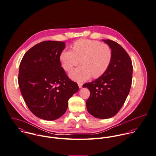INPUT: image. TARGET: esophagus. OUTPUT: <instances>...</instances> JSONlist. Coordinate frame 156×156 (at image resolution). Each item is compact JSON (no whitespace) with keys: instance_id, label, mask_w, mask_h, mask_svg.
<instances>
[{"instance_id":"esophagus-1","label":"esophagus","mask_w":156,"mask_h":156,"mask_svg":"<svg viewBox=\"0 0 156 156\" xmlns=\"http://www.w3.org/2000/svg\"><path fill=\"white\" fill-rule=\"evenodd\" d=\"M78 87H79V88H81V87H83V83H78Z\"/></svg>"}]
</instances>
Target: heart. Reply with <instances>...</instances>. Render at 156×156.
Segmentation results:
<instances>
[{
	"instance_id": "heart-1",
	"label": "heart",
	"mask_w": 156,
	"mask_h": 156,
	"mask_svg": "<svg viewBox=\"0 0 156 156\" xmlns=\"http://www.w3.org/2000/svg\"><path fill=\"white\" fill-rule=\"evenodd\" d=\"M71 50H64L60 54L62 67L69 71L73 66L81 65L70 72V78L77 81L101 76L111 63L112 52L109 45L96 40L82 39L75 41Z\"/></svg>"
}]
</instances>
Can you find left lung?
I'll return each instance as SVG.
<instances>
[{
    "mask_svg": "<svg viewBox=\"0 0 156 156\" xmlns=\"http://www.w3.org/2000/svg\"><path fill=\"white\" fill-rule=\"evenodd\" d=\"M103 41L112 52L110 66L101 76L83 87L90 92L86 102L88 112L98 119H106L116 115L126 100L132 85L133 66L120 44L110 39Z\"/></svg>",
    "mask_w": 156,
    "mask_h": 156,
    "instance_id": "1",
    "label": "left lung"
}]
</instances>
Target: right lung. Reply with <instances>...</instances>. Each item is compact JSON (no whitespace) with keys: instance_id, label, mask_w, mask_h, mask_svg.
<instances>
[{"instance_id":"right-lung-1","label":"right lung","mask_w":156,"mask_h":156,"mask_svg":"<svg viewBox=\"0 0 156 156\" xmlns=\"http://www.w3.org/2000/svg\"><path fill=\"white\" fill-rule=\"evenodd\" d=\"M65 48L64 42H41L25 53L20 64L21 93L30 111L41 119L62 116L68 100L79 89L62 67L60 54Z\"/></svg>"}]
</instances>
